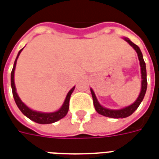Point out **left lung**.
Listing matches in <instances>:
<instances>
[{
  "mask_svg": "<svg viewBox=\"0 0 159 159\" xmlns=\"http://www.w3.org/2000/svg\"><path fill=\"white\" fill-rule=\"evenodd\" d=\"M125 40L130 45V46L135 50V52L138 55L139 61H140V66H141V92L139 94L138 98L136 99L134 103H132L131 105L124 107L122 109L114 110V109H109V108H106L102 106L99 102L97 101L96 95L94 93V91L92 89H91V95H92V98H93V104L95 107V109L99 114H102L103 116L109 117V118H113V119H123V118H126L129 117V115H131L132 113L135 112V110L137 109V107L140 106V104L143 100V98L145 97V94L147 91V87H148V80H147V70H146V63L144 62L143 59V56L141 53V50L138 46H136L135 44L130 41L128 38H125Z\"/></svg>",
  "mask_w": 159,
  "mask_h": 159,
  "instance_id": "1",
  "label": "left lung"
}]
</instances>
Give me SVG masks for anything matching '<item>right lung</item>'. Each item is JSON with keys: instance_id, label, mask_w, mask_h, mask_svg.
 <instances>
[{"instance_id": "right-lung-1", "label": "right lung", "mask_w": 159, "mask_h": 159, "mask_svg": "<svg viewBox=\"0 0 159 159\" xmlns=\"http://www.w3.org/2000/svg\"><path fill=\"white\" fill-rule=\"evenodd\" d=\"M24 49V48H23ZM21 49L18 52V56H17V58L15 60L14 65L12 68L11 73V90H12V95L14 97L15 102L17 104L18 107L20 109L22 113H24V115L28 117L29 119H31L32 121L38 124H42V125H46V124H52V123L57 122L58 121L59 119H62L63 117H65L67 115L68 111V107H69V100H70V97H71V94L73 93V91L75 90V86L72 88L70 91H68V95L65 98V101L62 104V106L61 107V108L56 112L53 113H41V112H37V111H34V110L30 109V107H28L25 104L21 101V99L18 97V93L16 91V87H15V83H14V71L15 68H16V63H17V60L18 58V56L22 52Z\"/></svg>"}]
</instances>
